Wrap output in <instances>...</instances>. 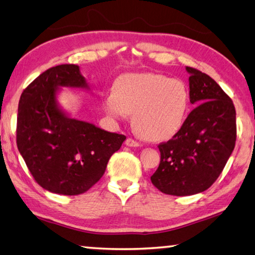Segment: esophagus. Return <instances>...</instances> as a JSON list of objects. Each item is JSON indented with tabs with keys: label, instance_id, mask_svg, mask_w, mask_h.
I'll list each match as a JSON object with an SVG mask.
<instances>
[{
	"label": "esophagus",
	"instance_id": "1",
	"mask_svg": "<svg viewBox=\"0 0 255 255\" xmlns=\"http://www.w3.org/2000/svg\"><path fill=\"white\" fill-rule=\"evenodd\" d=\"M126 145L127 146H130V147H137V146H140V144L138 143L137 140H135V139H132V138H127L126 139Z\"/></svg>",
	"mask_w": 255,
	"mask_h": 255
}]
</instances>
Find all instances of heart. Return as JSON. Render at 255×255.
Here are the masks:
<instances>
[{"instance_id": "b5f03b06", "label": "heart", "mask_w": 255, "mask_h": 255, "mask_svg": "<svg viewBox=\"0 0 255 255\" xmlns=\"http://www.w3.org/2000/svg\"><path fill=\"white\" fill-rule=\"evenodd\" d=\"M103 107L114 118L133 114V125L146 139H169L187 117L189 92L178 79L157 73L126 74L115 82Z\"/></svg>"}]
</instances>
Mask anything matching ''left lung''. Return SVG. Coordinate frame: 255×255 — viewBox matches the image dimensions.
I'll return each instance as SVG.
<instances>
[{
  "instance_id": "left-lung-1",
  "label": "left lung",
  "mask_w": 255,
  "mask_h": 255,
  "mask_svg": "<svg viewBox=\"0 0 255 255\" xmlns=\"http://www.w3.org/2000/svg\"><path fill=\"white\" fill-rule=\"evenodd\" d=\"M190 102L196 108L180 130L158 144L161 161L152 183L171 196H190L210 188L225 167L236 141V111L216 81L193 67Z\"/></svg>"
}]
</instances>
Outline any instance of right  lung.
<instances>
[{
	"label": "right lung",
	"instance_id": "obj_1",
	"mask_svg": "<svg viewBox=\"0 0 255 255\" xmlns=\"http://www.w3.org/2000/svg\"><path fill=\"white\" fill-rule=\"evenodd\" d=\"M58 86H86L79 66L51 67L23 90L18 107L16 146L40 187L76 196L102 178L108 161L126 136L68 118L56 105Z\"/></svg>",
	"mask_w": 255,
	"mask_h": 255
}]
</instances>
